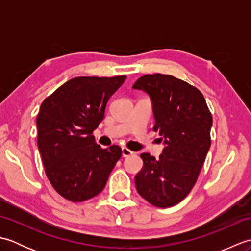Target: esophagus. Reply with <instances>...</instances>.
I'll use <instances>...</instances> for the list:
<instances>
[{
	"mask_svg": "<svg viewBox=\"0 0 251 251\" xmlns=\"http://www.w3.org/2000/svg\"><path fill=\"white\" fill-rule=\"evenodd\" d=\"M132 154H134V152L130 151L129 149H127V148H122V155H123V157L130 156V155H132Z\"/></svg>",
	"mask_w": 251,
	"mask_h": 251,
	"instance_id": "1",
	"label": "esophagus"
}]
</instances>
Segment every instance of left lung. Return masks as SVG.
<instances>
[{
    "mask_svg": "<svg viewBox=\"0 0 251 251\" xmlns=\"http://www.w3.org/2000/svg\"><path fill=\"white\" fill-rule=\"evenodd\" d=\"M132 88L150 96L153 130L165 145L158 159L149 153L140 155L143 167L135 177L137 191L153 206H175L199 178L211 143V113L199 89L167 74H146Z\"/></svg>",
    "mask_w": 251,
    "mask_h": 251,
    "instance_id": "left-lung-1",
    "label": "left lung"
}]
</instances>
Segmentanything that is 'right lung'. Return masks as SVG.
Returning <instances> with one entry per match:
<instances>
[{"label": "right lung", "mask_w": 251, "mask_h": 251, "mask_svg": "<svg viewBox=\"0 0 251 251\" xmlns=\"http://www.w3.org/2000/svg\"><path fill=\"white\" fill-rule=\"evenodd\" d=\"M125 79V75L74 77L41 104L37 147L50 184L68 201H84L98 195L122 156L119 146L97 145L93 131Z\"/></svg>", "instance_id": "1"}]
</instances>
